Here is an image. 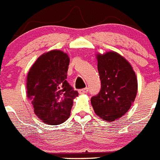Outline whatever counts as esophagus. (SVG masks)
I'll list each match as a JSON object with an SVG mask.
<instances>
[{
  "label": "esophagus",
  "mask_w": 160,
  "mask_h": 160,
  "mask_svg": "<svg viewBox=\"0 0 160 160\" xmlns=\"http://www.w3.org/2000/svg\"><path fill=\"white\" fill-rule=\"evenodd\" d=\"M88 92V88H82V89L79 90V93L80 94H84L86 92Z\"/></svg>",
  "instance_id": "esophagus-1"
}]
</instances>
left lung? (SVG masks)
<instances>
[{"instance_id":"left-lung-1","label":"left lung","mask_w":160,"mask_h":160,"mask_svg":"<svg viewBox=\"0 0 160 160\" xmlns=\"http://www.w3.org/2000/svg\"><path fill=\"white\" fill-rule=\"evenodd\" d=\"M101 91L91 98L96 114L113 122L126 114L134 101L138 80L131 64L115 51L97 54Z\"/></svg>"}]
</instances>
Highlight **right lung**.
Masks as SVG:
<instances>
[{
    "label": "right lung",
    "instance_id": "1",
    "mask_svg": "<svg viewBox=\"0 0 160 160\" xmlns=\"http://www.w3.org/2000/svg\"><path fill=\"white\" fill-rule=\"evenodd\" d=\"M69 62L68 54L53 50L38 57L27 74V97L36 116L47 124L64 122L78 96L67 81Z\"/></svg>",
    "mask_w": 160,
    "mask_h": 160
}]
</instances>
